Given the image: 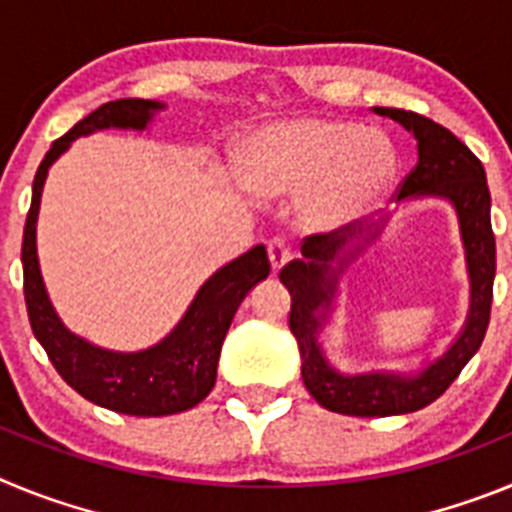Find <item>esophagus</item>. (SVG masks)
Listing matches in <instances>:
<instances>
[{"label":"esophagus","mask_w":512,"mask_h":512,"mask_svg":"<svg viewBox=\"0 0 512 512\" xmlns=\"http://www.w3.org/2000/svg\"><path fill=\"white\" fill-rule=\"evenodd\" d=\"M266 251H269V261H271V269L274 271H279L289 259H292L289 246L282 241V238H271L269 246H266Z\"/></svg>","instance_id":"34e87169"}]
</instances>
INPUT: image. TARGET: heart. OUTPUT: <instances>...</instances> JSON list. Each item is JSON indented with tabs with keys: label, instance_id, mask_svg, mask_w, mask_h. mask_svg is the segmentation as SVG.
Listing matches in <instances>:
<instances>
[{
	"label": "heart",
	"instance_id": "heart-1",
	"mask_svg": "<svg viewBox=\"0 0 512 512\" xmlns=\"http://www.w3.org/2000/svg\"><path fill=\"white\" fill-rule=\"evenodd\" d=\"M238 164L256 200L295 197V223L315 235L361 223L384 200L397 169L382 130L315 115L259 128L243 143Z\"/></svg>",
	"mask_w": 512,
	"mask_h": 512
}]
</instances>
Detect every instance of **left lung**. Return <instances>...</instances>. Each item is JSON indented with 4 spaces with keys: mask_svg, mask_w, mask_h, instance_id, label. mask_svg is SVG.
Listing matches in <instances>:
<instances>
[{
    "mask_svg": "<svg viewBox=\"0 0 512 512\" xmlns=\"http://www.w3.org/2000/svg\"><path fill=\"white\" fill-rule=\"evenodd\" d=\"M377 115L400 122L418 140V164L402 182L397 202L436 197L446 200L459 220L461 246L469 274V310L459 336L436 359H428L415 372L346 374L330 364L320 333L333 318L338 282L348 264L382 235L387 217L369 228L351 233L310 235L302 243V259L289 261L282 271L284 287L292 295L289 330L302 359V382L325 410L356 418L405 415L431 405L449 390L485 341L490 325L492 282H495V235L490 223V189L479 158L451 130L415 112L395 107H372Z\"/></svg>",
    "mask_w": 512,
    "mask_h": 512,
    "instance_id": "8db88e82",
    "label": "left lung"
}]
</instances>
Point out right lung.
<instances>
[{
	"label": "right lung",
	"mask_w": 512,
	"mask_h": 512,
	"mask_svg": "<svg viewBox=\"0 0 512 512\" xmlns=\"http://www.w3.org/2000/svg\"><path fill=\"white\" fill-rule=\"evenodd\" d=\"M166 110L156 99H117L79 120L58 138L40 161L33 182V202L22 235L25 305L35 338L56 366L63 382L81 397L115 413L158 418L194 408L215 387L217 361L235 310L259 282L269 277L271 264L264 246H253L233 259L197 289L182 320L158 343L140 351H112L76 336L63 325L53 307L38 261V212L45 176L76 138L97 130H146L156 112Z\"/></svg>",
	"instance_id": "right-lung-1"
}]
</instances>
